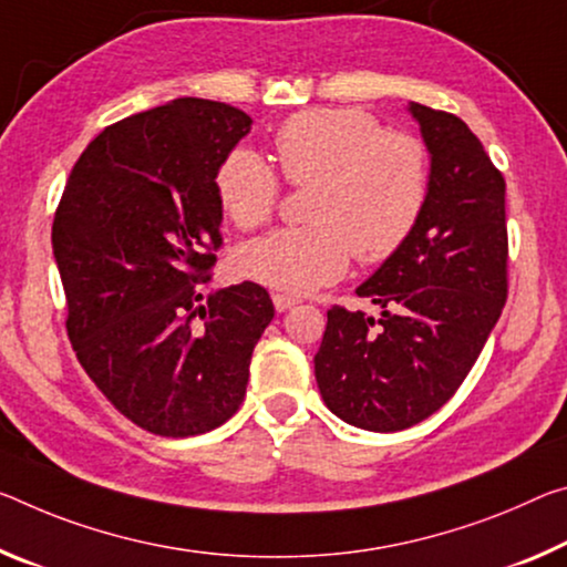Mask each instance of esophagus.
Wrapping results in <instances>:
<instances>
[{"label": "esophagus", "mask_w": 567, "mask_h": 567, "mask_svg": "<svg viewBox=\"0 0 567 567\" xmlns=\"http://www.w3.org/2000/svg\"><path fill=\"white\" fill-rule=\"evenodd\" d=\"M272 302H275V308H277V312H285V310H290V308H295V305H298L300 300L298 298H292V295H272Z\"/></svg>", "instance_id": "esophagus-1"}]
</instances>
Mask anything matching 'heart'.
Returning <instances> with one entry per match:
<instances>
[{"label":"heart","instance_id":"1","mask_svg":"<svg viewBox=\"0 0 567 567\" xmlns=\"http://www.w3.org/2000/svg\"><path fill=\"white\" fill-rule=\"evenodd\" d=\"M287 184L312 186L305 227H285L237 251V272L272 290L302 295L336 282L358 257L379 265L396 255L429 202L431 164L424 141L385 131L355 107L295 113L275 133ZM217 199L241 229L269 221L280 176L247 146L229 151L214 176Z\"/></svg>","mask_w":567,"mask_h":567}]
</instances>
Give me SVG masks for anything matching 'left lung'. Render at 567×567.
<instances>
[{
  "mask_svg": "<svg viewBox=\"0 0 567 567\" xmlns=\"http://www.w3.org/2000/svg\"><path fill=\"white\" fill-rule=\"evenodd\" d=\"M409 111L431 154L426 209L355 290L379 316L332 305L316 355L326 406L381 434L454 396L507 300L505 178L462 118L421 103Z\"/></svg>",
  "mask_w": 567,
  "mask_h": 567,
  "instance_id": "left-lung-1",
  "label": "left lung"
}]
</instances>
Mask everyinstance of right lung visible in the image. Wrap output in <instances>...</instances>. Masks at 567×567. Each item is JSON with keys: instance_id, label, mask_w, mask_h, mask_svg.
Masks as SVG:
<instances>
[{"instance_id": "add662e5", "label": "right lung", "mask_w": 567, "mask_h": 567, "mask_svg": "<svg viewBox=\"0 0 567 567\" xmlns=\"http://www.w3.org/2000/svg\"><path fill=\"white\" fill-rule=\"evenodd\" d=\"M235 105L178 97L90 141L58 204L52 251L80 365L133 424L196 436L241 406L275 318L265 287L204 298L221 247L214 176L247 136Z\"/></svg>"}]
</instances>
